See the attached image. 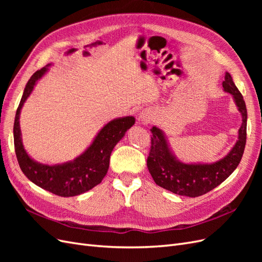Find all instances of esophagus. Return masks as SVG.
Listing matches in <instances>:
<instances>
[{"label":"esophagus","instance_id":"obj_1","mask_svg":"<svg viewBox=\"0 0 262 262\" xmlns=\"http://www.w3.org/2000/svg\"><path fill=\"white\" fill-rule=\"evenodd\" d=\"M152 119H153V116L148 112V110H142V112L139 114L138 121L140 124H147L152 121Z\"/></svg>","mask_w":262,"mask_h":262}]
</instances>
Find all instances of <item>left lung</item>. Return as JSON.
<instances>
[{"label":"left lung","instance_id":"8db88e82","mask_svg":"<svg viewBox=\"0 0 262 262\" xmlns=\"http://www.w3.org/2000/svg\"><path fill=\"white\" fill-rule=\"evenodd\" d=\"M223 90L231 94L242 116L238 138L229 152L213 163H184L171 149L167 137L162 129L153 125L152 146L147 157V168L155 184L178 195L200 196L216 188L232 175L241 163L247 134V109L241 92L231 74H225Z\"/></svg>","mask_w":262,"mask_h":262}]
</instances>
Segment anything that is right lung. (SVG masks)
<instances>
[{
  "label": "right lung",
  "instance_id": "add662e5",
  "mask_svg": "<svg viewBox=\"0 0 262 262\" xmlns=\"http://www.w3.org/2000/svg\"><path fill=\"white\" fill-rule=\"evenodd\" d=\"M50 67L51 64L46 66L34 73L24 90L14 121L15 153L24 175L36 186L57 195L74 196L85 193L100 184L108 171L113 149L136 122V118L126 116L113 119L102 126L89 147L73 161L55 165L35 161L24 147L19 117L25 101Z\"/></svg>",
  "mask_w": 262,
  "mask_h": 262
}]
</instances>
